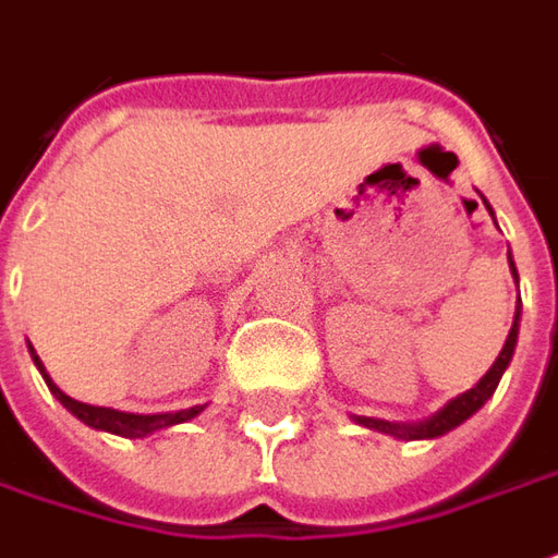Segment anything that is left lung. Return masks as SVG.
Segmentation results:
<instances>
[{
	"mask_svg": "<svg viewBox=\"0 0 558 558\" xmlns=\"http://www.w3.org/2000/svg\"><path fill=\"white\" fill-rule=\"evenodd\" d=\"M483 205H486V211L493 214L489 208V202L483 198ZM508 263H510V275L517 280V287H520V275H517V266H513V259H510L508 253ZM520 314H523V305H520V299H517V311H513V326H510L508 341L501 347V353L493 362V368L483 374L481 380L474 384L465 392H459L456 399H450L444 404L441 411H435L426 420H416V423H389V420H377V416H353V423H360L365 428H374V432H380V435H392V438H399V441H428V438H441L447 432H453L456 426H462L465 420L481 411L486 401L493 399V392H496L498 380H501V374L508 372L510 360H513V350H517V335H520Z\"/></svg>",
	"mask_w": 558,
	"mask_h": 558,
	"instance_id": "1",
	"label": "left lung"
}]
</instances>
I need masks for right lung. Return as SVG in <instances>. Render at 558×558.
<instances>
[{
	"label": "right lung",
	"mask_w": 558,
	"mask_h": 558,
	"mask_svg": "<svg viewBox=\"0 0 558 558\" xmlns=\"http://www.w3.org/2000/svg\"><path fill=\"white\" fill-rule=\"evenodd\" d=\"M29 353H33V362L38 365V372L45 377L48 389L57 396L62 408L69 414H75L84 426L99 428V432H111V435H120V438H147L154 432H162V428L178 426V423H190L193 416H198L208 404H193V408H184V411H166V414H130V411H114V408H99V404H87V401H77L72 396H65L53 380L50 374L45 372V365L38 360V353L29 344Z\"/></svg>",
	"instance_id": "1"
}]
</instances>
